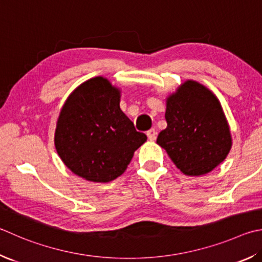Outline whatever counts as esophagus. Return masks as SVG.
Segmentation results:
<instances>
[{
  "instance_id": "obj_1",
  "label": "esophagus",
  "mask_w": 262,
  "mask_h": 262,
  "mask_svg": "<svg viewBox=\"0 0 262 262\" xmlns=\"http://www.w3.org/2000/svg\"><path fill=\"white\" fill-rule=\"evenodd\" d=\"M146 135H147V139H149L150 141H155L157 137V132H156V129H154V128H151L150 130L146 132Z\"/></svg>"
}]
</instances>
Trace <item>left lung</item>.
Segmentation results:
<instances>
[{"instance_id": "obj_1", "label": "left lung", "mask_w": 262, "mask_h": 262, "mask_svg": "<svg viewBox=\"0 0 262 262\" xmlns=\"http://www.w3.org/2000/svg\"><path fill=\"white\" fill-rule=\"evenodd\" d=\"M167 127L157 143L189 177H201L220 165L231 149L222 106L210 89L188 80L166 99Z\"/></svg>"}]
</instances>
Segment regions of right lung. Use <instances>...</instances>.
<instances>
[{
    "mask_svg": "<svg viewBox=\"0 0 262 262\" xmlns=\"http://www.w3.org/2000/svg\"><path fill=\"white\" fill-rule=\"evenodd\" d=\"M119 104L120 90L103 77L87 80L66 99L57 120L55 146L78 177L92 182L113 181L146 141Z\"/></svg>",
    "mask_w": 262,
    "mask_h": 262,
    "instance_id": "right-lung-1",
    "label": "right lung"
}]
</instances>
